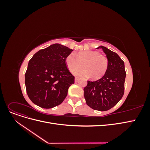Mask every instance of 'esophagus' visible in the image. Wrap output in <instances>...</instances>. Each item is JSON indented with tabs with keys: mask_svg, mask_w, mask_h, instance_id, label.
<instances>
[{
	"mask_svg": "<svg viewBox=\"0 0 150 150\" xmlns=\"http://www.w3.org/2000/svg\"><path fill=\"white\" fill-rule=\"evenodd\" d=\"M78 81H79V78H78V77H76V78H75V82H78Z\"/></svg>",
	"mask_w": 150,
	"mask_h": 150,
	"instance_id": "esophagus-1",
	"label": "esophagus"
}]
</instances>
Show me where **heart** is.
<instances>
[{"label": "heart", "instance_id": "1", "mask_svg": "<svg viewBox=\"0 0 150 150\" xmlns=\"http://www.w3.org/2000/svg\"><path fill=\"white\" fill-rule=\"evenodd\" d=\"M66 63L71 71L81 69L84 64L86 68L83 70H76L74 74L80 76L90 77L94 79L101 78L108 68V57L96 51H84L79 52L78 55L71 53L66 58Z\"/></svg>", "mask_w": 150, "mask_h": 150}]
</instances>
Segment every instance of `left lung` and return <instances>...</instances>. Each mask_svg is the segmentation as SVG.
I'll use <instances>...</instances> for the list:
<instances>
[{
    "instance_id": "obj_1",
    "label": "left lung",
    "mask_w": 150,
    "mask_h": 150,
    "mask_svg": "<svg viewBox=\"0 0 150 150\" xmlns=\"http://www.w3.org/2000/svg\"><path fill=\"white\" fill-rule=\"evenodd\" d=\"M98 49H103L106 54L108 68L101 79L88 81V84L84 88V96L90 108L104 111L114 107L123 96L126 71L124 61L116 52L102 46Z\"/></svg>"
}]
</instances>
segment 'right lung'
Here are the masks:
<instances>
[{
  "instance_id": "obj_1",
  "label": "right lung",
  "mask_w": 150,
  "mask_h": 150,
  "mask_svg": "<svg viewBox=\"0 0 150 150\" xmlns=\"http://www.w3.org/2000/svg\"><path fill=\"white\" fill-rule=\"evenodd\" d=\"M72 51L54 44L31 58L25 74V84L29 99L36 105L49 109L64 100L69 86L74 83V76L66 63V57Z\"/></svg>"
}]
</instances>
